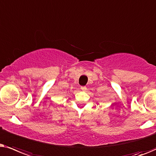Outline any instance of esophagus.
Listing matches in <instances>:
<instances>
[{"label":"esophagus","mask_w":156,"mask_h":156,"mask_svg":"<svg viewBox=\"0 0 156 156\" xmlns=\"http://www.w3.org/2000/svg\"><path fill=\"white\" fill-rule=\"evenodd\" d=\"M80 89H81L83 91H86L87 90V88L86 86H81L80 87Z\"/></svg>","instance_id":"34e87169"}]
</instances>
